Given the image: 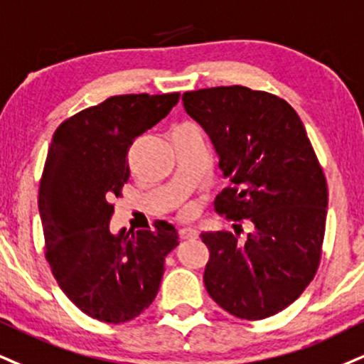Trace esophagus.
<instances>
[{
	"instance_id": "esophagus-1",
	"label": "esophagus",
	"mask_w": 364,
	"mask_h": 364,
	"mask_svg": "<svg viewBox=\"0 0 364 364\" xmlns=\"http://www.w3.org/2000/svg\"><path fill=\"white\" fill-rule=\"evenodd\" d=\"M198 230L191 229V227H185V229L179 230V237L181 239H198Z\"/></svg>"
}]
</instances>
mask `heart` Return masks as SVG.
Wrapping results in <instances>:
<instances>
[{"mask_svg":"<svg viewBox=\"0 0 364 364\" xmlns=\"http://www.w3.org/2000/svg\"><path fill=\"white\" fill-rule=\"evenodd\" d=\"M181 212H183V215H190V213H191V207H185V208L181 210Z\"/></svg>","mask_w":364,"mask_h":364,"instance_id":"heart-1","label":"heart"}]
</instances>
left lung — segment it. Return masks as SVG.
Segmentation results:
<instances>
[{"instance_id":"obj_1","label":"left lung","mask_w":364,"mask_h":364,"mask_svg":"<svg viewBox=\"0 0 364 364\" xmlns=\"http://www.w3.org/2000/svg\"><path fill=\"white\" fill-rule=\"evenodd\" d=\"M188 115L208 134L232 186L215 212L247 220L251 232H203L210 259L203 282L227 312L259 321L282 312L318 268L327 183L300 117L284 100L246 86L186 91Z\"/></svg>"}]
</instances>
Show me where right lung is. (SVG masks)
Instances as JSON below:
<instances>
[{
  "instance_id": "right-lung-1",
  "label": "right lung",
  "mask_w": 364,
  "mask_h": 364,
  "mask_svg": "<svg viewBox=\"0 0 364 364\" xmlns=\"http://www.w3.org/2000/svg\"><path fill=\"white\" fill-rule=\"evenodd\" d=\"M179 93L120 95L57 127L38 188L46 257L68 299L96 321L120 323L146 310L159 291L174 225L110 232L112 200L129 181L127 152L159 124Z\"/></svg>"
}]
</instances>
